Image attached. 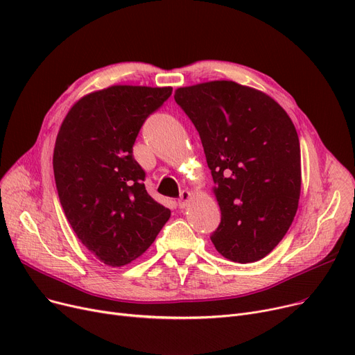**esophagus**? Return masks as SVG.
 I'll return each instance as SVG.
<instances>
[{"label":"esophagus","mask_w":355,"mask_h":355,"mask_svg":"<svg viewBox=\"0 0 355 355\" xmlns=\"http://www.w3.org/2000/svg\"><path fill=\"white\" fill-rule=\"evenodd\" d=\"M191 197H193V196H191L190 191L182 190L181 194H180V197H178V207H180V209H184V207L189 204V201L191 200Z\"/></svg>","instance_id":"esophagus-1"}]
</instances>
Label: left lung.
<instances>
[{"mask_svg":"<svg viewBox=\"0 0 355 355\" xmlns=\"http://www.w3.org/2000/svg\"><path fill=\"white\" fill-rule=\"evenodd\" d=\"M174 99L198 130L216 184L218 253L252 263L291 227L301 194V148L286 112L256 89L229 80L180 87Z\"/></svg>","mask_w":355,"mask_h":355,"instance_id":"8db88e82","label":"left lung"}]
</instances>
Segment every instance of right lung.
Wrapping results in <instances>:
<instances>
[{"instance_id": "obj_1", "label": "right lung", "mask_w": 355, "mask_h": 355, "mask_svg": "<svg viewBox=\"0 0 355 355\" xmlns=\"http://www.w3.org/2000/svg\"><path fill=\"white\" fill-rule=\"evenodd\" d=\"M173 87L110 86L74 103L55 139L53 170L79 240L109 266L139 257L171 216L145 190L134 144Z\"/></svg>"}]
</instances>
